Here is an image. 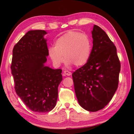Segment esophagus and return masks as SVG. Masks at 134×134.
Here are the masks:
<instances>
[{
	"mask_svg": "<svg viewBox=\"0 0 134 134\" xmlns=\"http://www.w3.org/2000/svg\"><path fill=\"white\" fill-rule=\"evenodd\" d=\"M64 75L68 76H70L71 75V72L69 71H67V70H65V71H64Z\"/></svg>",
	"mask_w": 134,
	"mask_h": 134,
	"instance_id": "1",
	"label": "esophagus"
}]
</instances>
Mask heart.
<instances>
[{"instance_id":"1","label":"heart","mask_w":134,"mask_h":134,"mask_svg":"<svg viewBox=\"0 0 134 134\" xmlns=\"http://www.w3.org/2000/svg\"><path fill=\"white\" fill-rule=\"evenodd\" d=\"M55 46L48 48V54L56 67L60 66L64 61L67 66L77 67L85 65L92 52V42L89 36L75 31H69L55 41Z\"/></svg>"}]
</instances>
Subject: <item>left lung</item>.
I'll return each mask as SVG.
<instances>
[{"label":"left lung","instance_id":"1","mask_svg":"<svg viewBox=\"0 0 134 134\" xmlns=\"http://www.w3.org/2000/svg\"><path fill=\"white\" fill-rule=\"evenodd\" d=\"M93 47L89 61L72 74L78 102L90 112L105 107L116 92L121 64L116 48L97 25L92 31Z\"/></svg>","mask_w":134,"mask_h":134}]
</instances>
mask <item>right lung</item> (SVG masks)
<instances>
[{"label":"right lung","instance_id":"1","mask_svg":"<svg viewBox=\"0 0 134 134\" xmlns=\"http://www.w3.org/2000/svg\"><path fill=\"white\" fill-rule=\"evenodd\" d=\"M44 30L26 33L13 49L11 70L16 93L29 109L51 111L56 105L62 70L45 66L48 49Z\"/></svg>","mask_w":134,"mask_h":134}]
</instances>
